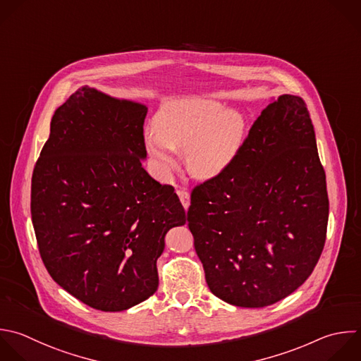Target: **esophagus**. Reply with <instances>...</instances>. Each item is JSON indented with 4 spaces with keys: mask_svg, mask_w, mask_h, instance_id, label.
<instances>
[{
    "mask_svg": "<svg viewBox=\"0 0 361 361\" xmlns=\"http://www.w3.org/2000/svg\"><path fill=\"white\" fill-rule=\"evenodd\" d=\"M178 196H179V199H180L182 206L185 207V210H188V209H189V204H190V195H189V192H186V190H178Z\"/></svg>",
    "mask_w": 361,
    "mask_h": 361,
    "instance_id": "esophagus-1",
    "label": "esophagus"
}]
</instances>
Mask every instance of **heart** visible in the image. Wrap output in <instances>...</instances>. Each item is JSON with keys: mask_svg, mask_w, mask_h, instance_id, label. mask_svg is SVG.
I'll return each mask as SVG.
<instances>
[{"mask_svg": "<svg viewBox=\"0 0 361 361\" xmlns=\"http://www.w3.org/2000/svg\"><path fill=\"white\" fill-rule=\"evenodd\" d=\"M245 140V120L234 109L209 99H185L162 107L145 148L161 178L178 166L186 152L189 172L199 179L223 176L238 158Z\"/></svg>", "mask_w": 361, "mask_h": 361, "instance_id": "obj_1", "label": "heart"}]
</instances>
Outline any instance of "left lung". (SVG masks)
Instances as JSON below:
<instances>
[{
	"mask_svg": "<svg viewBox=\"0 0 361 361\" xmlns=\"http://www.w3.org/2000/svg\"><path fill=\"white\" fill-rule=\"evenodd\" d=\"M327 219L314 130L292 94L271 99L233 166L196 186L188 210L210 290L241 307L272 305L309 278Z\"/></svg>",
	"mask_w": 361,
	"mask_h": 361,
	"instance_id": "8db88e82",
	"label": "left lung"
}]
</instances>
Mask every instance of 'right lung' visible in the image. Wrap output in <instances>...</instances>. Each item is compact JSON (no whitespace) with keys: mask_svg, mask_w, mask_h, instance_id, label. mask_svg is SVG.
I'll list each match as a JSON object with an SVG mask.
<instances>
[{"mask_svg":"<svg viewBox=\"0 0 361 361\" xmlns=\"http://www.w3.org/2000/svg\"><path fill=\"white\" fill-rule=\"evenodd\" d=\"M147 106L83 86L56 109L35 165L31 214L42 261L83 303L130 309L158 289L166 233L186 223L142 166Z\"/></svg>","mask_w":361,"mask_h":361,"instance_id":"add662e5","label":"right lung"}]
</instances>
